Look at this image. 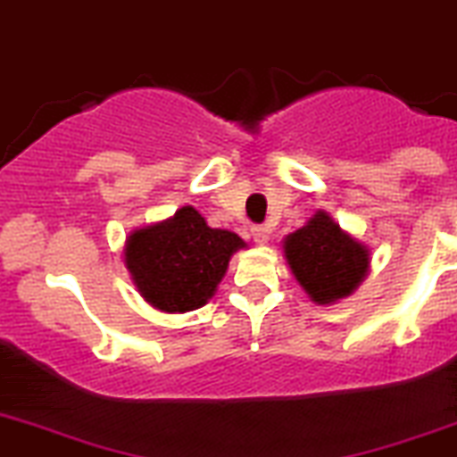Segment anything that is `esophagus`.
Segmentation results:
<instances>
[{"mask_svg": "<svg viewBox=\"0 0 457 457\" xmlns=\"http://www.w3.org/2000/svg\"><path fill=\"white\" fill-rule=\"evenodd\" d=\"M252 238H254L259 245H263V243L270 241V229L265 228V225H254V228H252Z\"/></svg>", "mask_w": 457, "mask_h": 457, "instance_id": "esophagus-1", "label": "esophagus"}]
</instances>
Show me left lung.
Wrapping results in <instances>:
<instances>
[{
  "label": "left lung",
  "instance_id": "left-lung-1",
  "mask_svg": "<svg viewBox=\"0 0 457 457\" xmlns=\"http://www.w3.org/2000/svg\"><path fill=\"white\" fill-rule=\"evenodd\" d=\"M283 254L299 286L321 305L353 295L370 268L369 247L344 232L323 210L287 234Z\"/></svg>",
  "mask_w": 457,
  "mask_h": 457
}]
</instances>
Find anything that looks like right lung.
Segmentation results:
<instances>
[{"label": "right lung", "instance_id": "obj_1", "mask_svg": "<svg viewBox=\"0 0 457 457\" xmlns=\"http://www.w3.org/2000/svg\"><path fill=\"white\" fill-rule=\"evenodd\" d=\"M241 247L245 241L238 234L210 228L185 205L162 223L134 229L125 243V265L147 303L162 312H189L214 296Z\"/></svg>", "mask_w": 457, "mask_h": 457}]
</instances>
